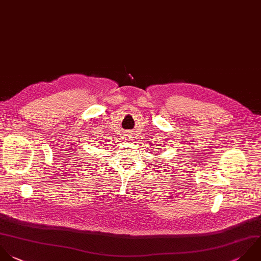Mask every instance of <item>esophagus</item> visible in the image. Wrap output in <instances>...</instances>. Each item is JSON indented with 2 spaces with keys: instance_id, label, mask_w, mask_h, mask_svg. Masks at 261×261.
Listing matches in <instances>:
<instances>
[{
  "instance_id": "obj_1",
  "label": "esophagus",
  "mask_w": 261,
  "mask_h": 261,
  "mask_svg": "<svg viewBox=\"0 0 261 261\" xmlns=\"http://www.w3.org/2000/svg\"><path fill=\"white\" fill-rule=\"evenodd\" d=\"M128 138H129V137H128V135H126V139H128Z\"/></svg>"
}]
</instances>
